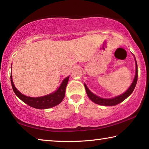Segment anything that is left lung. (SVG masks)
Listing matches in <instances>:
<instances>
[{"instance_id":"1","label":"left lung","mask_w":149,"mask_h":149,"mask_svg":"<svg viewBox=\"0 0 149 149\" xmlns=\"http://www.w3.org/2000/svg\"><path fill=\"white\" fill-rule=\"evenodd\" d=\"M135 65H136V70H135V76L134 78V80H133L132 84L131 85V86L130 87L129 89L127 90V91H125L124 93H123V94L121 95L120 96H118V97H116L114 98H112V99H102V98L98 97V96L94 95L93 93L91 92L89 89L87 88V85L84 84L87 96L93 102L100 105H102V106H115L118 104H119L120 102H122L125 99H127V98L129 97L131 94H132L133 91V90L135 89L136 84H137V78H138V72H137V62H136V60H135Z\"/></svg>"}]
</instances>
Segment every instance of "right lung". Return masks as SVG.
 Returning a JSON list of instances; mask_svg holds the SVG:
<instances>
[{
	"label": "right lung",
	"mask_w": 149,
	"mask_h": 149,
	"mask_svg": "<svg viewBox=\"0 0 149 149\" xmlns=\"http://www.w3.org/2000/svg\"><path fill=\"white\" fill-rule=\"evenodd\" d=\"M10 80L14 92L22 101L33 108H37V109H47V108H52L59 104L64 99L65 93V87H66L68 82L69 76L65 78L56 91L50 95L43 96V97L36 98L27 97V96L22 94L15 87L12 77V73L10 74Z\"/></svg>",
	"instance_id": "add662e5"
}]
</instances>
